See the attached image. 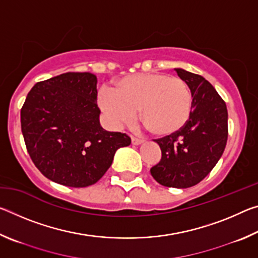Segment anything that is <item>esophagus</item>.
Listing matches in <instances>:
<instances>
[{
    "instance_id": "obj_1",
    "label": "esophagus",
    "mask_w": 258,
    "mask_h": 258,
    "mask_svg": "<svg viewBox=\"0 0 258 258\" xmlns=\"http://www.w3.org/2000/svg\"><path fill=\"white\" fill-rule=\"evenodd\" d=\"M143 141H145V140H143V139L132 137V143H133V145H141Z\"/></svg>"
}]
</instances>
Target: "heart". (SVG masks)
Returning <instances> with one entry per match:
<instances>
[{
    "label": "heart",
    "instance_id": "obj_1",
    "mask_svg": "<svg viewBox=\"0 0 258 258\" xmlns=\"http://www.w3.org/2000/svg\"><path fill=\"white\" fill-rule=\"evenodd\" d=\"M99 106L115 126L131 124L140 109V119L152 134L167 137L184 127L190 118L192 93L180 77L163 73L128 75L103 89Z\"/></svg>",
    "mask_w": 258,
    "mask_h": 258
}]
</instances>
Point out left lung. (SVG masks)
Here are the masks:
<instances>
[{
	"instance_id": "obj_1",
	"label": "left lung",
	"mask_w": 258,
	"mask_h": 258,
	"mask_svg": "<svg viewBox=\"0 0 258 258\" xmlns=\"http://www.w3.org/2000/svg\"><path fill=\"white\" fill-rule=\"evenodd\" d=\"M192 93L190 118L184 127L154 140L161 159L150 173L159 184L190 187L198 184L217 164L228 141V109L224 100L203 76L176 69Z\"/></svg>"
}]
</instances>
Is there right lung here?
I'll return each mask as SVG.
<instances>
[{
  "label": "right lung",
  "mask_w": 258,
  "mask_h": 258,
  "mask_svg": "<svg viewBox=\"0 0 258 258\" xmlns=\"http://www.w3.org/2000/svg\"><path fill=\"white\" fill-rule=\"evenodd\" d=\"M97 83L91 73L61 74L36 83L21 107V132L30 158L59 184H94L117 149L131 145L126 133L100 125Z\"/></svg>",
  "instance_id": "1"
}]
</instances>
